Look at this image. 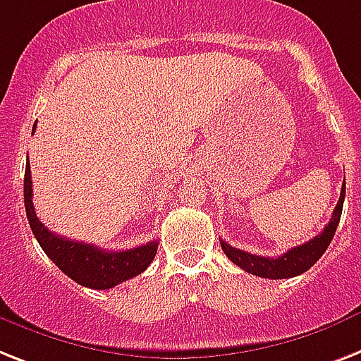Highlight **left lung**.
<instances>
[{
	"instance_id": "1",
	"label": "left lung",
	"mask_w": 361,
	"mask_h": 361,
	"mask_svg": "<svg viewBox=\"0 0 361 361\" xmlns=\"http://www.w3.org/2000/svg\"><path fill=\"white\" fill-rule=\"evenodd\" d=\"M343 202H345V181H343L338 206L334 209L332 219L324 226V230L319 235L313 237V239H310L307 243H304V245H298V247L287 250L282 256L265 257L256 256V254H248L245 250L233 248L226 241H222V239L221 247L224 250V254L228 256V259H231L237 267H241L243 271L256 274L259 278L283 280V278L298 276V274L306 272L307 269H312V265H315L319 262V257L323 256L324 252H326L328 245L332 243L334 233L338 230L339 219H341Z\"/></svg>"
}]
</instances>
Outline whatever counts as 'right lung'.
<instances>
[{
    "mask_svg": "<svg viewBox=\"0 0 361 361\" xmlns=\"http://www.w3.org/2000/svg\"><path fill=\"white\" fill-rule=\"evenodd\" d=\"M37 128V126H35ZM33 128V131H35ZM33 181H31V166L25 165V178H23V202L27 213L29 226L37 237L38 245L46 252V256L70 276L79 286L90 289H111L133 276L145 272L157 252V241H150L137 248L120 252L99 250L94 245L72 241L61 235H55L38 221L33 207Z\"/></svg>",
    "mask_w": 361,
    "mask_h": 361,
    "instance_id": "right-lung-1",
    "label": "right lung"
}]
</instances>
